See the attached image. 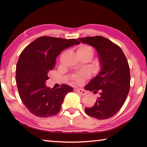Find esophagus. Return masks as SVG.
Segmentation results:
<instances>
[{"label": "esophagus", "mask_w": 147, "mask_h": 147, "mask_svg": "<svg viewBox=\"0 0 147 147\" xmlns=\"http://www.w3.org/2000/svg\"><path fill=\"white\" fill-rule=\"evenodd\" d=\"M75 91L78 92V93H80L82 95H85V94H86V92L84 91V89H78V88H76V89H75Z\"/></svg>", "instance_id": "1"}]
</instances>
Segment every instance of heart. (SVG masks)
Wrapping results in <instances>:
<instances>
[{"mask_svg": "<svg viewBox=\"0 0 147 147\" xmlns=\"http://www.w3.org/2000/svg\"><path fill=\"white\" fill-rule=\"evenodd\" d=\"M91 53L93 54V50L90 47L87 45H82L79 47L77 50V53ZM88 76V73H81L79 74H76L74 76V80L76 82L80 83L83 82L84 79L87 78Z\"/></svg>", "mask_w": 147, "mask_h": 147, "instance_id": "heart-1", "label": "heart"}]
</instances>
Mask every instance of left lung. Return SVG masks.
I'll return each mask as SVG.
<instances>
[{"mask_svg": "<svg viewBox=\"0 0 147 147\" xmlns=\"http://www.w3.org/2000/svg\"><path fill=\"white\" fill-rule=\"evenodd\" d=\"M97 52L100 71L85 86V89L100 96L93 106L86 108L88 115L99 120L111 117L120 110L130 90V74L127 59L122 49L102 36L78 38Z\"/></svg>", "mask_w": 147, "mask_h": 147, "instance_id": "1", "label": "left lung"}]
</instances>
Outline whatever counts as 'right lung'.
Here are the masks:
<instances>
[{
    "mask_svg": "<svg viewBox=\"0 0 147 147\" xmlns=\"http://www.w3.org/2000/svg\"><path fill=\"white\" fill-rule=\"evenodd\" d=\"M80 42L42 36L28 45L20 54L16 66V83L20 98L33 115L49 117L56 115L65 96L73 89L63 84L60 88L46 86L49 71L55 66L56 59L64 49Z\"/></svg>",
    "mask_w": 147,
    "mask_h": 147,
    "instance_id": "obj_1",
    "label": "right lung"
}]
</instances>
